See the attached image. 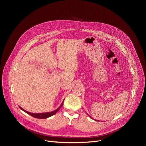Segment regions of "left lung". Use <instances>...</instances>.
I'll use <instances>...</instances> for the list:
<instances>
[{
	"instance_id": "1",
	"label": "left lung",
	"mask_w": 146,
	"mask_h": 146,
	"mask_svg": "<svg viewBox=\"0 0 146 146\" xmlns=\"http://www.w3.org/2000/svg\"><path fill=\"white\" fill-rule=\"evenodd\" d=\"M89 117H90V116H89ZM90 118H92V117H90ZM97 121H98V120H97Z\"/></svg>"
}]
</instances>
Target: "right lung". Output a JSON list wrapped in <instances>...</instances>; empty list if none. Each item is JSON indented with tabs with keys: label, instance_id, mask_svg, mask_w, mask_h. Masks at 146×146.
<instances>
[{
	"label": "right lung",
	"instance_id": "right-lung-1",
	"mask_svg": "<svg viewBox=\"0 0 146 146\" xmlns=\"http://www.w3.org/2000/svg\"><path fill=\"white\" fill-rule=\"evenodd\" d=\"M64 101H63L62 103H61V105L58 107V108L57 109H56V110L53 111L49 112H46V113H31V112H28V111L24 110V109L22 108L21 107L19 106V108H20L21 110H22L23 111H24L25 112L27 113L28 114L30 115L31 116H32V117H34V118H40V119H45V118H48V117H50L54 115V114H56V113L60 110V109L61 108V107L62 106V105H63V102H64Z\"/></svg>",
	"mask_w": 146,
	"mask_h": 146
}]
</instances>
